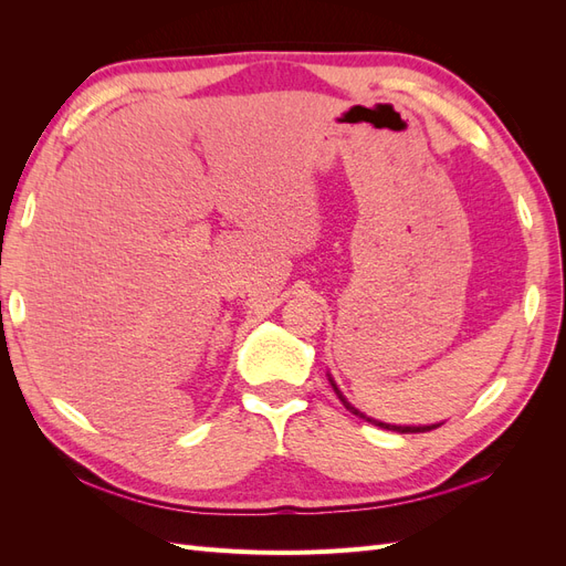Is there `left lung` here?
<instances>
[{
    "label": "left lung",
    "mask_w": 566,
    "mask_h": 566,
    "mask_svg": "<svg viewBox=\"0 0 566 566\" xmlns=\"http://www.w3.org/2000/svg\"><path fill=\"white\" fill-rule=\"evenodd\" d=\"M331 385H333V389H335V394H337V399L345 403V408L349 410V413H354V416H358V418H364V420H368V422H373V424H378V427H382V430H394V432H401V434H416V432H430V430H437V427H441V422H437V424H389V422H380V420H373V418H368V416H364L361 410L358 408H354L347 399H345V394L339 391V387L335 385V380L331 378Z\"/></svg>",
    "instance_id": "obj_1"
}]
</instances>
